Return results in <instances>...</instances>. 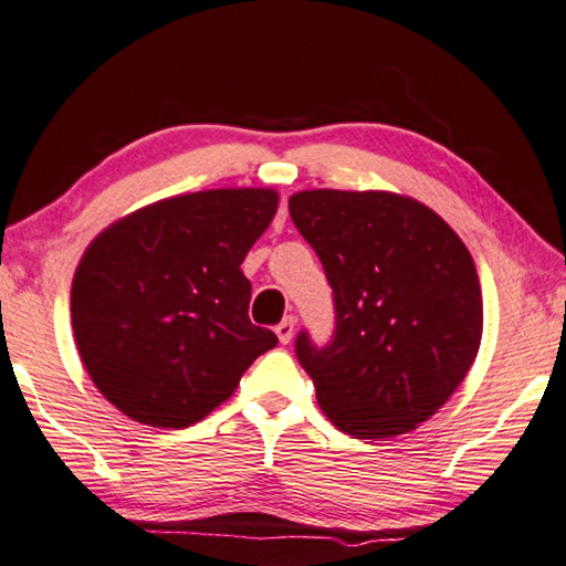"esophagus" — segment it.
<instances>
[{"label": "esophagus", "mask_w": 566, "mask_h": 566, "mask_svg": "<svg viewBox=\"0 0 566 566\" xmlns=\"http://www.w3.org/2000/svg\"><path fill=\"white\" fill-rule=\"evenodd\" d=\"M293 333H295V318L293 315H285V318L275 325L277 340H281L283 345H289L293 340Z\"/></svg>", "instance_id": "obj_1"}]
</instances>
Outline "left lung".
Returning a JSON list of instances; mask_svg holds the SVG:
<instances>
[{
    "mask_svg": "<svg viewBox=\"0 0 566 566\" xmlns=\"http://www.w3.org/2000/svg\"><path fill=\"white\" fill-rule=\"evenodd\" d=\"M289 211L333 289V338H295L323 412L358 440L415 430L478 358L470 251L438 213L398 193L315 188L291 196Z\"/></svg>",
    "mask_w": 566,
    "mask_h": 566,
    "instance_id": "1",
    "label": "left lung"
}]
</instances>
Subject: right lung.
I'll use <instances>...</instances> for the list:
<instances>
[{
    "mask_svg": "<svg viewBox=\"0 0 566 566\" xmlns=\"http://www.w3.org/2000/svg\"><path fill=\"white\" fill-rule=\"evenodd\" d=\"M271 188L174 196L108 226L72 283V328L104 398L151 428L181 430L233 395L277 345L248 318L241 263L273 221Z\"/></svg>",
    "mask_w": 566,
    "mask_h": 566,
    "instance_id": "1",
    "label": "right lung"
}]
</instances>
